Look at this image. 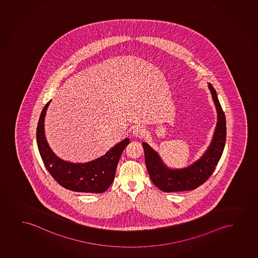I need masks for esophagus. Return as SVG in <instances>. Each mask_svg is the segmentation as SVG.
<instances>
[{
	"label": "esophagus",
	"instance_id": "34e87169",
	"mask_svg": "<svg viewBox=\"0 0 258 258\" xmlns=\"http://www.w3.org/2000/svg\"><path fill=\"white\" fill-rule=\"evenodd\" d=\"M132 134L136 138H141L144 137V135H145V131H144L143 127H135L133 128V131H132Z\"/></svg>",
	"mask_w": 258,
	"mask_h": 258
}]
</instances>
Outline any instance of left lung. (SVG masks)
Returning <instances> with one entry per match:
<instances>
[{"label": "left lung", "mask_w": 258, "mask_h": 258, "mask_svg": "<svg viewBox=\"0 0 258 258\" xmlns=\"http://www.w3.org/2000/svg\"><path fill=\"white\" fill-rule=\"evenodd\" d=\"M208 87L217 110V123L211 144L199 160L187 167L171 169L164 164L160 156L149 144L143 143L148 172L153 184L161 191L173 192L196 189L213 174L221 159L227 136L226 117L218 100L216 91L210 83H208Z\"/></svg>", "instance_id": "1"}]
</instances>
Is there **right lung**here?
Wrapping results in <instances>:
<instances>
[{
  "mask_svg": "<svg viewBox=\"0 0 258 258\" xmlns=\"http://www.w3.org/2000/svg\"><path fill=\"white\" fill-rule=\"evenodd\" d=\"M50 102L46 103L41 112L37 127V147L47 171L58 184L71 191L104 192L114 181L120 155L130 144V139L125 138L106 154L87 163L74 164L62 160L50 150L44 135V117Z\"/></svg>",
  "mask_w": 258,
  "mask_h": 258,
  "instance_id": "1",
  "label": "right lung"
}]
</instances>
